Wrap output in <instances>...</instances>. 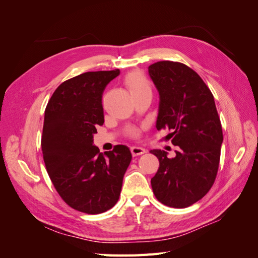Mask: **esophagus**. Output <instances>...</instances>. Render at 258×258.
<instances>
[{
	"instance_id": "obj_1",
	"label": "esophagus",
	"mask_w": 258,
	"mask_h": 258,
	"mask_svg": "<svg viewBox=\"0 0 258 258\" xmlns=\"http://www.w3.org/2000/svg\"><path fill=\"white\" fill-rule=\"evenodd\" d=\"M130 150H131V154H132V156H134V157H136V156H140V155H142V154L145 153L144 148L143 147H140V146H132Z\"/></svg>"
}]
</instances>
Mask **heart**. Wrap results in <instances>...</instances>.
Segmentation results:
<instances>
[{
  "label": "heart",
  "mask_w": 258,
  "mask_h": 258,
  "mask_svg": "<svg viewBox=\"0 0 258 258\" xmlns=\"http://www.w3.org/2000/svg\"><path fill=\"white\" fill-rule=\"evenodd\" d=\"M124 84L129 89L131 96L135 97L137 95H141L145 92H152L151 84L146 79V76L141 72L134 71L130 72L126 77H124ZM127 135L131 138H137L139 136L138 129H130L128 130Z\"/></svg>",
  "instance_id": "heart-1"
}]
</instances>
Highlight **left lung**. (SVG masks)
<instances>
[{
    "instance_id": "obj_1",
    "label": "left lung",
    "mask_w": 258,
    "mask_h": 258,
    "mask_svg": "<svg viewBox=\"0 0 258 258\" xmlns=\"http://www.w3.org/2000/svg\"><path fill=\"white\" fill-rule=\"evenodd\" d=\"M148 73L160 96L157 130L169 129L175 157L151 151L159 160L153 192L170 208H187L204 198L217 175L223 130L214 98L201 77L181 62L158 61Z\"/></svg>"
}]
</instances>
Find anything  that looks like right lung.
<instances>
[{
	"label": "right lung",
	"instance_id": "add662e5",
	"mask_svg": "<svg viewBox=\"0 0 258 258\" xmlns=\"http://www.w3.org/2000/svg\"><path fill=\"white\" fill-rule=\"evenodd\" d=\"M119 70L86 72L62 83L45 110L42 152L59 196L72 209L100 214L119 199L130 150L116 145L100 153L93 134L104 122L102 95Z\"/></svg>",
	"mask_w": 258,
	"mask_h": 258
}]
</instances>
